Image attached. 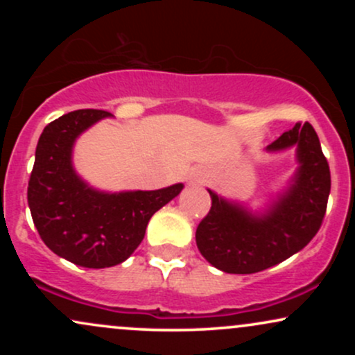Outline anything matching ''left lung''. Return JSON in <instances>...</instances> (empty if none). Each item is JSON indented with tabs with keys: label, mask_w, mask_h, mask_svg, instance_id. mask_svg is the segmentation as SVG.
Instances as JSON below:
<instances>
[{
	"label": "left lung",
	"mask_w": 355,
	"mask_h": 355,
	"mask_svg": "<svg viewBox=\"0 0 355 355\" xmlns=\"http://www.w3.org/2000/svg\"><path fill=\"white\" fill-rule=\"evenodd\" d=\"M294 145L300 164L294 183L262 217L209 190L211 207L198 223L195 240L211 266L227 274H255L284 262L315 237L327 210L331 170L309 121L295 123L267 150Z\"/></svg>",
	"instance_id": "1"
}]
</instances>
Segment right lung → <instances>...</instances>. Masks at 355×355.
<instances>
[{"instance_id": "right-lung-1", "label": "right lung", "mask_w": 355, "mask_h": 355, "mask_svg": "<svg viewBox=\"0 0 355 355\" xmlns=\"http://www.w3.org/2000/svg\"><path fill=\"white\" fill-rule=\"evenodd\" d=\"M112 115L76 110L44 126L28 182V205L44 245L75 266L105 268L121 263L145 237L148 220L180 193L183 185L152 191L103 193L75 173L76 137Z\"/></svg>"}]
</instances>
